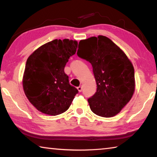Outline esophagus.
<instances>
[{
  "label": "esophagus",
  "instance_id": "esophagus-1",
  "mask_svg": "<svg viewBox=\"0 0 157 157\" xmlns=\"http://www.w3.org/2000/svg\"><path fill=\"white\" fill-rule=\"evenodd\" d=\"M78 90L79 92H82V87L81 86H78Z\"/></svg>",
  "mask_w": 157,
  "mask_h": 157
}]
</instances>
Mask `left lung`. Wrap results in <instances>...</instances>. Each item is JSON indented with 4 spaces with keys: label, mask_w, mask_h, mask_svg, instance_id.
<instances>
[{
    "label": "left lung",
    "mask_w": 157,
    "mask_h": 157,
    "mask_svg": "<svg viewBox=\"0 0 157 157\" xmlns=\"http://www.w3.org/2000/svg\"><path fill=\"white\" fill-rule=\"evenodd\" d=\"M77 54L91 63L96 81L97 91L88 99L91 110L105 118L116 116L134 94V69L132 62L120 48L102 35L81 40Z\"/></svg>",
    "instance_id": "obj_1"
}]
</instances>
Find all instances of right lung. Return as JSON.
Masks as SVG:
<instances>
[{
    "label": "right lung",
    "mask_w": 157,
    "mask_h": 157,
    "mask_svg": "<svg viewBox=\"0 0 157 157\" xmlns=\"http://www.w3.org/2000/svg\"><path fill=\"white\" fill-rule=\"evenodd\" d=\"M77 48L76 41L55 39L28 58L23 87L26 97L38 111L56 116L71 106L78 90L69 84L64 67Z\"/></svg>",
    "instance_id": "right-lung-1"
}]
</instances>
